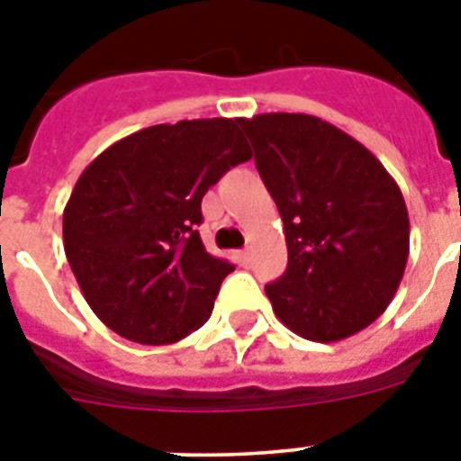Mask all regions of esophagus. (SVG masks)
Here are the masks:
<instances>
[{
    "label": "esophagus",
    "instance_id": "esophagus-1",
    "mask_svg": "<svg viewBox=\"0 0 461 461\" xmlns=\"http://www.w3.org/2000/svg\"><path fill=\"white\" fill-rule=\"evenodd\" d=\"M237 260L241 263V266H249V260H251V251H249V249H244V251H237Z\"/></svg>",
    "mask_w": 461,
    "mask_h": 461
}]
</instances>
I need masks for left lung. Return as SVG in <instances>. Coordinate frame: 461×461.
I'll return each instance as SVG.
<instances>
[{
	"instance_id": "1",
	"label": "left lung",
	"mask_w": 461,
	"mask_h": 461,
	"mask_svg": "<svg viewBox=\"0 0 461 461\" xmlns=\"http://www.w3.org/2000/svg\"><path fill=\"white\" fill-rule=\"evenodd\" d=\"M277 203L289 263L266 294L303 339L339 342L368 328L400 287L409 212L380 159L311 114L239 119Z\"/></svg>"
}]
</instances>
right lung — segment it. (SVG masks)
Here are the masks:
<instances>
[{"label":"right lung","instance_id":"right-lung-1","mask_svg":"<svg viewBox=\"0 0 461 461\" xmlns=\"http://www.w3.org/2000/svg\"><path fill=\"white\" fill-rule=\"evenodd\" d=\"M246 159L239 119H184L140 129L83 169L64 208V251L107 328L172 344L208 321L234 266L205 251L201 201Z\"/></svg>","mask_w":461,"mask_h":461}]
</instances>
